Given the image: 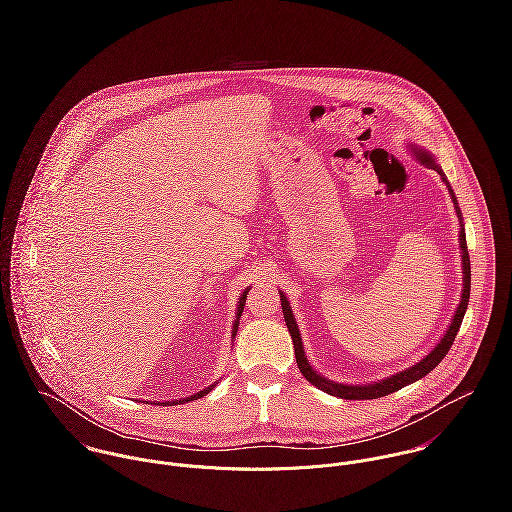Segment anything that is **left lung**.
<instances>
[{"instance_id":"obj_1","label":"left lung","mask_w":512,"mask_h":512,"mask_svg":"<svg viewBox=\"0 0 512 512\" xmlns=\"http://www.w3.org/2000/svg\"><path fill=\"white\" fill-rule=\"evenodd\" d=\"M412 151H414V155L418 157L420 163L432 167L434 171H438L439 175H441L443 183H445L447 189H449L451 201H453V205H455V213H457L459 224H461V211H459V207H457V199H455L453 189L449 187V183H447V179H445L441 167L436 163V159H434L428 151H424V149H420V147L414 146V144H412ZM461 226H463V224H461ZM459 246H461V264H463V292H461V301H459V307H457V311H455V315H453V319H451L449 329H447L445 335L441 337V341L436 345V349L430 351V355H426L420 363H416V365H412L410 368L402 370V372H396V374H392V376H388V378H384V380L372 382V384H341V382H333V380L321 376L317 370H313V366L307 363V357H305V351H303V341H301V335H299L295 317H293L290 301H288L286 293L280 292L282 309H284V319H286L288 331H290V335H292L295 361H297V366H299L301 374H303L313 386H317L319 390H323V392H327V394H331V396L345 398V400H372V398L388 396V394H392V392H396V390H400V388H404V386H408V384H412V382L424 378L430 370H434V368L441 363V359L447 355V351L451 349V345H453V341H455V335H457V331H459V327H461L463 315H465V311H467V303H469V292H471V262H469L467 240H465V230H463V228L459 230Z\"/></svg>"}]
</instances>
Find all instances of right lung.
<instances>
[{
    "label": "right lung",
    "instance_id": "add662e5",
    "mask_svg": "<svg viewBox=\"0 0 512 512\" xmlns=\"http://www.w3.org/2000/svg\"><path fill=\"white\" fill-rule=\"evenodd\" d=\"M246 293L248 290H244L242 295H240V299H238V309H236V321H234V329H232V337L236 335V331H238V319H240V315H242V309H244V303H246ZM215 388V384L213 386H209V388H205V390H201V392H197V394H193V396H187V398H181V400H175V402H171V404H183V402H191V400H197V398H203L205 394H209L211 390ZM169 404V402H167Z\"/></svg>",
    "mask_w": 512,
    "mask_h": 512
}]
</instances>
